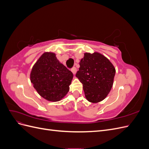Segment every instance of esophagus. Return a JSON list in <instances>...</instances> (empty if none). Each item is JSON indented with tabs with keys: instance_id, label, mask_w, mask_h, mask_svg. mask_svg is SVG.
Listing matches in <instances>:
<instances>
[{
	"instance_id": "esophagus-1",
	"label": "esophagus",
	"mask_w": 149,
	"mask_h": 149,
	"mask_svg": "<svg viewBox=\"0 0 149 149\" xmlns=\"http://www.w3.org/2000/svg\"><path fill=\"white\" fill-rule=\"evenodd\" d=\"M71 71H72V73H73L74 74H75L76 73V71H77V69L76 68V67H73L71 69Z\"/></svg>"
}]
</instances>
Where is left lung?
Here are the masks:
<instances>
[{
    "instance_id": "obj_1",
    "label": "left lung",
    "mask_w": 149,
    "mask_h": 149,
    "mask_svg": "<svg viewBox=\"0 0 149 149\" xmlns=\"http://www.w3.org/2000/svg\"><path fill=\"white\" fill-rule=\"evenodd\" d=\"M76 74L83 84L85 97L93 103L106 97L113 85L116 70L106 57L97 52L85 53Z\"/></svg>"
}]
</instances>
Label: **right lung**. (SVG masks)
Segmentation results:
<instances>
[{
    "label": "right lung",
    "instance_id": "add662e5",
    "mask_svg": "<svg viewBox=\"0 0 149 149\" xmlns=\"http://www.w3.org/2000/svg\"><path fill=\"white\" fill-rule=\"evenodd\" d=\"M73 74L58 60L55 53L45 52L33 65L30 81L34 88L45 100L56 102L69 91Z\"/></svg>",
    "mask_w": 149,
    "mask_h": 149
}]
</instances>
